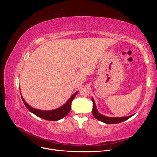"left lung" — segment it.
I'll return each mask as SVG.
<instances>
[{"label": "left lung", "instance_id": "1", "mask_svg": "<svg viewBox=\"0 0 157 157\" xmlns=\"http://www.w3.org/2000/svg\"><path fill=\"white\" fill-rule=\"evenodd\" d=\"M92 100L93 102V109H92V114L94 117L96 118V119L99 120V121H101L103 122H105L106 124H117V123H120L123 121H124L128 118H130L133 115H130L128 117H108L104 115H102L101 114L99 113L96 109V104H95V101L94 100L93 98H92Z\"/></svg>", "mask_w": 157, "mask_h": 157}]
</instances>
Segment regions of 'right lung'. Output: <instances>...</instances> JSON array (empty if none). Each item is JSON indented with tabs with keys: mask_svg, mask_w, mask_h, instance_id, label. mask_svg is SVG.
Masks as SVG:
<instances>
[{
	"mask_svg": "<svg viewBox=\"0 0 157 157\" xmlns=\"http://www.w3.org/2000/svg\"><path fill=\"white\" fill-rule=\"evenodd\" d=\"M77 93L78 92H76L73 96L69 98V99L67 101V103L64 104L63 106H61L58 109H54V110H52V111H41V110H38V109L33 108L30 107L25 102L24 99L23 98L21 94V96L24 105L27 108L28 110L31 111L32 113L35 114V115H36L37 117L43 118V119L56 121H58L61 119V118H62L65 117L66 115H68V113L71 111V103H72L73 99H74V98L75 97V96L77 95Z\"/></svg>",
	"mask_w": 157,
	"mask_h": 157,
	"instance_id": "right-lung-1",
	"label": "right lung"
}]
</instances>
